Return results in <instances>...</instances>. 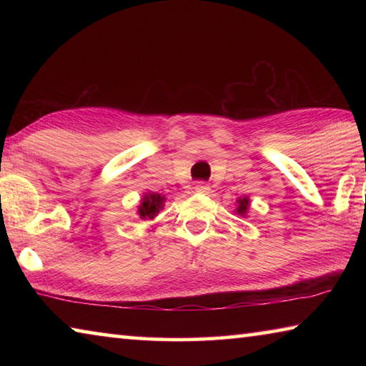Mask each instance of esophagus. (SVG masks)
<instances>
[{
	"label": "esophagus",
	"mask_w": 366,
	"mask_h": 366,
	"mask_svg": "<svg viewBox=\"0 0 366 366\" xmlns=\"http://www.w3.org/2000/svg\"><path fill=\"white\" fill-rule=\"evenodd\" d=\"M195 192H198V194H209L212 192V189H209V185L205 184V182H198L195 184Z\"/></svg>",
	"instance_id": "obj_1"
}]
</instances>
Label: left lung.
Here are the masks:
<instances>
[{
	"label": "left lung",
	"mask_w": 366,
	"mask_h": 366,
	"mask_svg": "<svg viewBox=\"0 0 366 366\" xmlns=\"http://www.w3.org/2000/svg\"><path fill=\"white\" fill-rule=\"evenodd\" d=\"M237 203H239V207H237V209H235V213L240 214V216H245L247 212H249V207H250L249 198H247V197L245 198H239Z\"/></svg>",
	"instance_id": "8db88e82"
}]
</instances>
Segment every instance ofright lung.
<instances>
[{"instance_id":"right-lung-1","label":"right lung","mask_w":366,"mask_h":366,"mask_svg":"<svg viewBox=\"0 0 366 366\" xmlns=\"http://www.w3.org/2000/svg\"><path fill=\"white\" fill-rule=\"evenodd\" d=\"M166 198L161 194H145L144 198H142L140 207H139V216L142 219H153L154 216L159 213V209L164 207Z\"/></svg>"}]
</instances>
